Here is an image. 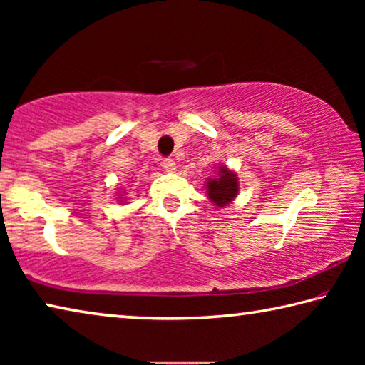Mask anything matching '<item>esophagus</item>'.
I'll return each instance as SVG.
<instances>
[{"label":"esophagus","instance_id":"34e87169","mask_svg":"<svg viewBox=\"0 0 365 365\" xmlns=\"http://www.w3.org/2000/svg\"><path fill=\"white\" fill-rule=\"evenodd\" d=\"M163 168L168 170V172H174L175 170V160L174 159H170V158H168V159H164L163 160Z\"/></svg>","mask_w":365,"mask_h":365}]
</instances>
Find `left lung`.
<instances>
[{
	"instance_id": "obj_1",
	"label": "left lung",
	"mask_w": 365,
	"mask_h": 365,
	"mask_svg": "<svg viewBox=\"0 0 365 365\" xmlns=\"http://www.w3.org/2000/svg\"><path fill=\"white\" fill-rule=\"evenodd\" d=\"M207 196L217 207H224L228 202L233 201V197L238 195V177L228 170L225 165L220 168L219 177L212 178L206 183Z\"/></svg>"
}]
</instances>
